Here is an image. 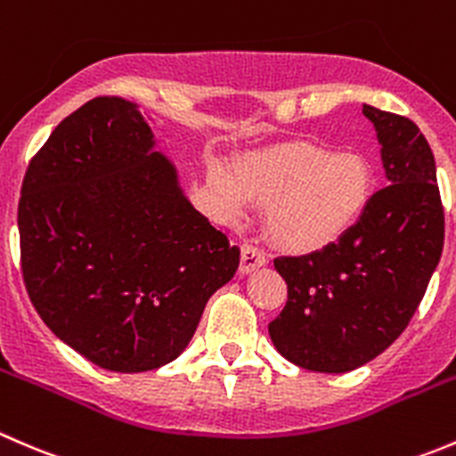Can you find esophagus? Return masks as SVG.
<instances>
[{"label": "esophagus", "instance_id": "obj_1", "mask_svg": "<svg viewBox=\"0 0 456 456\" xmlns=\"http://www.w3.org/2000/svg\"><path fill=\"white\" fill-rule=\"evenodd\" d=\"M265 264H268V259H265V255L259 250V248L250 246V243H246V246L241 248V264H239V273L250 274L255 273L256 268H264Z\"/></svg>", "mask_w": 456, "mask_h": 456}]
</instances>
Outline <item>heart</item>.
<instances>
[{
  "label": "heart",
  "mask_w": 456,
  "mask_h": 456,
  "mask_svg": "<svg viewBox=\"0 0 456 456\" xmlns=\"http://www.w3.org/2000/svg\"><path fill=\"white\" fill-rule=\"evenodd\" d=\"M208 183L228 219L241 217L248 201H255L268 208L265 232L277 246L310 252L335 243L362 219L375 192V173L362 155L299 143L248 157L241 179L215 161Z\"/></svg>",
  "instance_id": "1"
}]
</instances>
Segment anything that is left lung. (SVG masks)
I'll use <instances>...</instances> for the list:
<instances>
[{"instance_id": "1", "label": "left lung", "mask_w": 456, "mask_h": 456, "mask_svg": "<svg viewBox=\"0 0 456 456\" xmlns=\"http://www.w3.org/2000/svg\"><path fill=\"white\" fill-rule=\"evenodd\" d=\"M381 143L387 186L341 239L279 256L288 301L268 332L295 366L350 372L381 354L412 319L444 250L435 155L408 117L363 103Z\"/></svg>"}]
</instances>
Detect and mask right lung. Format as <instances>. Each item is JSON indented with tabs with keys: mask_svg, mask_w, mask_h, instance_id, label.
I'll list each match as a JSON object with an SVG mask.
<instances>
[{
	"mask_svg": "<svg viewBox=\"0 0 456 456\" xmlns=\"http://www.w3.org/2000/svg\"><path fill=\"white\" fill-rule=\"evenodd\" d=\"M137 103L97 97L51 133L21 183V273L39 317L112 372L175 362L239 248L179 186Z\"/></svg>",
	"mask_w": 456,
	"mask_h": 456,
	"instance_id": "right-lung-1",
	"label": "right lung"
}]
</instances>
